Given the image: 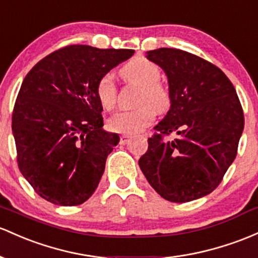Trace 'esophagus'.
Listing matches in <instances>:
<instances>
[{
    "label": "esophagus",
    "instance_id": "34e87169",
    "mask_svg": "<svg viewBox=\"0 0 258 258\" xmlns=\"http://www.w3.org/2000/svg\"><path fill=\"white\" fill-rule=\"evenodd\" d=\"M128 140H130V136L122 135L120 137V144H126L127 142H128Z\"/></svg>",
    "mask_w": 258,
    "mask_h": 258
}]
</instances>
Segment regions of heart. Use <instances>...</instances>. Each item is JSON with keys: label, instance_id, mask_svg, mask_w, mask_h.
<instances>
[{"label": "heart", "instance_id": "b5f03b06", "mask_svg": "<svg viewBox=\"0 0 258 258\" xmlns=\"http://www.w3.org/2000/svg\"><path fill=\"white\" fill-rule=\"evenodd\" d=\"M120 75L127 83L141 87L137 105L134 111L118 112L109 118L107 126L112 132L134 135L142 131L153 122L155 111L165 112L170 107V90L160 83V69L154 62L144 57H136L121 69ZM99 104L106 111L112 110L117 100V89L111 76L105 75L98 81L95 87Z\"/></svg>", "mask_w": 258, "mask_h": 258}]
</instances>
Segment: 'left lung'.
I'll list each match as a JSON object with an SVG mask.
<instances>
[{"mask_svg": "<svg viewBox=\"0 0 258 258\" xmlns=\"http://www.w3.org/2000/svg\"><path fill=\"white\" fill-rule=\"evenodd\" d=\"M147 58L165 72L171 104L148 138L141 170L170 202L207 196L234 161L244 131L236 90L222 70L187 51L161 47Z\"/></svg>", "mask_w": 258, "mask_h": 258, "instance_id": "8db88e82", "label": "left lung"}]
</instances>
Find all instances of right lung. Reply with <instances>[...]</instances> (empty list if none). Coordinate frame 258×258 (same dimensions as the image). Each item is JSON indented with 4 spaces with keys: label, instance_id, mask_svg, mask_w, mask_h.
Returning a JSON list of instances; mask_svg holds the SVG:
<instances>
[{
    "label": "right lung",
    "instance_id": "obj_1",
    "mask_svg": "<svg viewBox=\"0 0 258 258\" xmlns=\"http://www.w3.org/2000/svg\"><path fill=\"white\" fill-rule=\"evenodd\" d=\"M134 53L70 45L25 76L14 104L12 132L19 170L44 200L78 206L97 189L120 137L103 130L95 87Z\"/></svg>",
    "mask_w": 258,
    "mask_h": 258
}]
</instances>
